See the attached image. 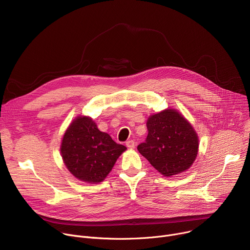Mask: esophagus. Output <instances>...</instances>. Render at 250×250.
<instances>
[{
    "instance_id": "1",
    "label": "esophagus",
    "mask_w": 250,
    "mask_h": 250,
    "mask_svg": "<svg viewBox=\"0 0 250 250\" xmlns=\"http://www.w3.org/2000/svg\"><path fill=\"white\" fill-rule=\"evenodd\" d=\"M125 145H126V146H127L128 148H130V149H132V148L135 147V142H134L133 140H128V141H126Z\"/></svg>"
}]
</instances>
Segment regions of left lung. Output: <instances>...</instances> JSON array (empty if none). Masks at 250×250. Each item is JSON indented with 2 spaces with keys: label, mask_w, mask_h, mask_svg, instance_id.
<instances>
[{
  "label": "left lung",
  "mask_w": 250,
  "mask_h": 250,
  "mask_svg": "<svg viewBox=\"0 0 250 250\" xmlns=\"http://www.w3.org/2000/svg\"><path fill=\"white\" fill-rule=\"evenodd\" d=\"M148 134L137 150L162 175L170 177L189 169L195 161L199 138L193 126L176 110L148 118Z\"/></svg>",
  "instance_id": "left-lung-1"
}]
</instances>
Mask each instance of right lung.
<instances>
[{
    "label": "right lung",
    "mask_w": 250,
    "mask_h": 250,
    "mask_svg": "<svg viewBox=\"0 0 250 250\" xmlns=\"http://www.w3.org/2000/svg\"><path fill=\"white\" fill-rule=\"evenodd\" d=\"M126 149L105 132L100 131L89 117H78L65 131L61 144L62 159L77 179L100 183Z\"/></svg>",
    "instance_id": "right-lung-1"
}]
</instances>
